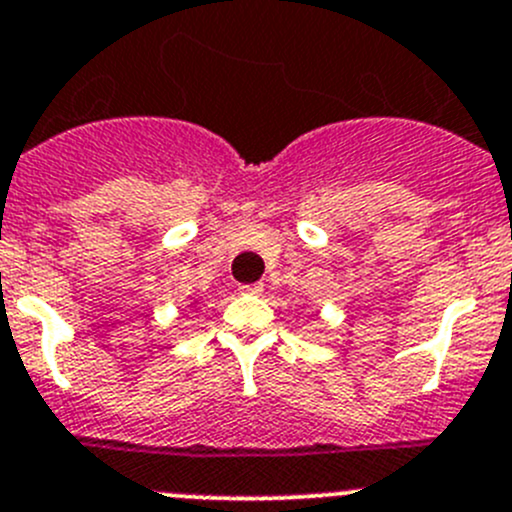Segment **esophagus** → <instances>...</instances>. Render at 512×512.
<instances>
[{
	"instance_id": "obj_1",
	"label": "esophagus",
	"mask_w": 512,
	"mask_h": 512,
	"mask_svg": "<svg viewBox=\"0 0 512 512\" xmlns=\"http://www.w3.org/2000/svg\"><path fill=\"white\" fill-rule=\"evenodd\" d=\"M262 290H265V285L255 283V285H242L240 293H245V295H262Z\"/></svg>"
}]
</instances>
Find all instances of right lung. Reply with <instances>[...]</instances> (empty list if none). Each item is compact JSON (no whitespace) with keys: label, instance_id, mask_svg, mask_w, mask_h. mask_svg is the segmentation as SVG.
<instances>
[{"label":"right lung","instance_id":"obj_1","mask_svg":"<svg viewBox=\"0 0 512 512\" xmlns=\"http://www.w3.org/2000/svg\"><path fill=\"white\" fill-rule=\"evenodd\" d=\"M199 303V300H191V308H194V305H197Z\"/></svg>","mask_w":512,"mask_h":512}]
</instances>
